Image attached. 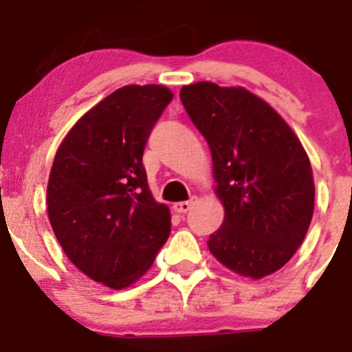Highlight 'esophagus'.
Instances as JSON below:
<instances>
[{
	"label": "esophagus",
	"instance_id": "obj_1",
	"mask_svg": "<svg viewBox=\"0 0 352 352\" xmlns=\"http://www.w3.org/2000/svg\"><path fill=\"white\" fill-rule=\"evenodd\" d=\"M192 204H194V199H190V201H182V203H174L173 208L178 213H186L192 208Z\"/></svg>",
	"mask_w": 352,
	"mask_h": 352
}]
</instances>
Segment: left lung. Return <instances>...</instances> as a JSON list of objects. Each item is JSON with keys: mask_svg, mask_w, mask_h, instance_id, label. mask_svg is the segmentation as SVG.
I'll list each match as a JSON object with an SVG mask.
<instances>
[{"mask_svg": "<svg viewBox=\"0 0 352 352\" xmlns=\"http://www.w3.org/2000/svg\"><path fill=\"white\" fill-rule=\"evenodd\" d=\"M192 123L213 157L226 217L208 247L231 272L263 278L298 250L314 213L310 160L291 126L259 96L214 82L183 86Z\"/></svg>", "mask_w": 352, "mask_h": 352, "instance_id": "8db88e82", "label": "left lung"}]
</instances>
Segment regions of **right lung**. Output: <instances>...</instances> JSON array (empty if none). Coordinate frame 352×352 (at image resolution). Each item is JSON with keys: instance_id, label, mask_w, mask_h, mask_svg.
I'll return each instance as SVG.
<instances>
[{"instance_id": "1", "label": "right lung", "mask_w": 352, "mask_h": 352, "mask_svg": "<svg viewBox=\"0 0 352 352\" xmlns=\"http://www.w3.org/2000/svg\"><path fill=\"white\" fill-rule=\"evenodd\" d=\"M170 100L166 86H123L84 114L56 153L52 231L68 259L107 287L139 280L169 238V208L149 192L142 153Z\"/></svg>"}]
</instances>
